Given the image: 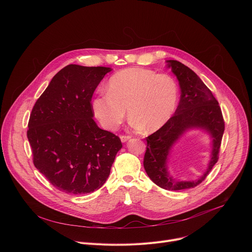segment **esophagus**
<instances>
[{"label":"esophagus","mask_w":252,"mask_h":252,"mask_svg":"<svg viewBox=\"0 0 252 252\" xmlns=\"http://www.w3.org/2000/svg\"><path fill=\"white\" fill-rule=\"evenodd\" d=\"M130 139V136L129 135H121V140L122 142H126L127 140Z\"/></svg>","instance_id":"1"}]
</instances>
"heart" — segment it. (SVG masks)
Returning a JSON list of instances; mask_svg holds the SVG:
<instances>
[{
  "label": "heart",
  "instance_id": "obj_1",
  "mask_svg": "<svg viewBox=\"0 0 252 252\" xmlns=\"http://www.w3.org/2000/svg\"><path fill=\"white\" fill-rule=\"evenodd\" d=\"M177 99V85L171 77L147 68L129 67L111 77L106 94L93 98L92 110L107 130L114 131L121 126L127 110L132 128L153 132L169 121Z\"/></svg>",
  "mask_w": 252,
  "mask_h": 252
}]
</instances>
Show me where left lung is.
<instances>
[{"label":"left lung","mask_w":252,"mask_h":252,"mask_svg":"<svg viewBox=\"0 0 252 252\" xmlns=\"http://www.w3.org/2000/svg\"><path fill=\"white\" fill-rule=\"evenodd\" d=\"M181 88V99L169 121L158 130L147 137L148 147L143 166L152 181L166 190L192 189L204 181L218 162L224 122L220 106L200 78L189 66L174 60L166 61ZM200 129L211 138V158L206 171L193 181H182L168 171L167 162L175 143L188 131Z\"/></svg>","instance_id":"1"}]
</instances>
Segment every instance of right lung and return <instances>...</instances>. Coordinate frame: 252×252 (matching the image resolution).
I'll return each instance as SVG.
<instances>
[{
	"label": "right lung",
	"mask_w": 252,
	"mask_h": 252,
	"mask_svg": "<svg viewBox=\"0 0 252 252\" xmlns=\"http://www.w3.org/2000/svg\"><path fill=\"white\" fill-rule=\"evenodd\" d=\"M105 66L68 64L35 101L28 125L33 164L58 189L93 192L105 183L118 152L119 136L94 121L92 96Z\"/></svg>",
	"instance_id": "1"
}]
</instances>
